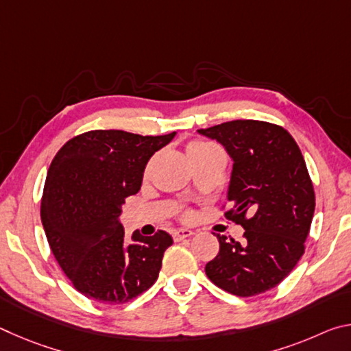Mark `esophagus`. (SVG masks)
Returning a JSON list of instances; mask_svg holds the SVG:
<instances>
[{
  "mask_svg": "<svg viewBox=\"0 0 351 351\" xmlns=\"http://www.w3.org/2000/svg\"><path fill=\"white\" fill-rule=\"evenodd\" d=\"M171 235H173L175 241H181L184 239H187V237L195 235V232H193V230H189V229H175L173 232H171Z\"/></svg>",
  "mask_w": 351,
  "mask_h": 351,
  "instance_id": "1",
  "label": "esophagus"
}]
</instances>
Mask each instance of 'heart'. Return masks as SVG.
Returning <instances> with one entry per match:
<instances>
[{"label": "heart", "instance_id": "b5f03b06", "mask_svg": "<svg viewBox=\"0 0 351 351\" xmlns=\"http://www.w3.org/2000/svg\"><path fill=\"white\" fill-rule=\"evenodd\" d=\"M213 148V145L207 144V142H201V141H193V142H189L187 147H186V153H187V158H193L197 156L199 153H204L207 150H210Z\"/></svg>", "mask_w": 351, "mask_h": 351}]
</instances>
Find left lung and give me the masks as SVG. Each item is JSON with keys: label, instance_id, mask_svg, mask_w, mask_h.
<instances>
[{"label": "left lung", "instance_id": "1", "mask_svg": "<svg viewBox=\"0 0 351 351\" xmlns=\"http://www.w3.org/2000/svg\"><path fill=\"white\" fill-rule=\"evenodd\" d=\"M234 161L228 187L241 224V243L217 234L219 252L206 265L210 280L228 293L251 297L276 288L305 251L314 215V189L299 145L287 130L263 121H230L198 130Z\"/></svg>", "mask_w": 351, "mask_h": 351}]
</instances>
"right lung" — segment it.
<instances>
[{
  "label": "right lung",
  "instance_id": "1",
  "mask_svg": "<svg viewBox=\"0 0 351 351\" xmlns=\"http://www.w3.org/2000/svg\"><path fill=\"white\" fill-rule=\"evenodd\" d=\"M94 130L64 144L47 170L41 223L51 251L74 288L102 304H125L156 282L173 239L134 230L125 241V199L138 193L154 153L175 138Z\"/></svg>",
  "mask_w": 351,
  "mask_h": 351
}]
</instances>
